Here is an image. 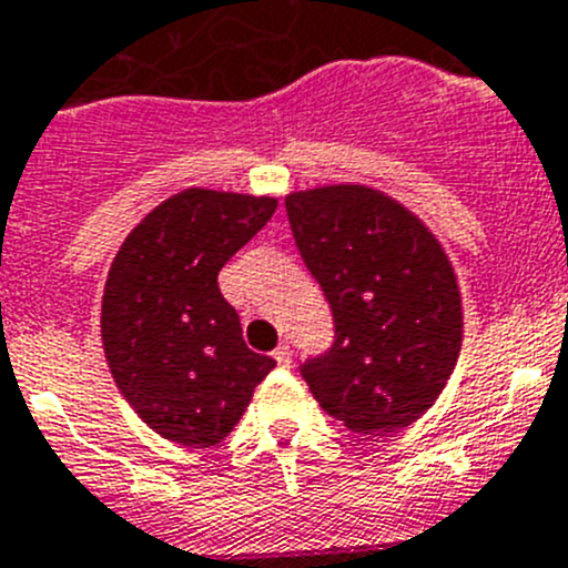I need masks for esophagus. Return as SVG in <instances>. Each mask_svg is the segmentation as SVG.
<instances>
[{"mask_svg": "<svg viewBox=\"0 0 568 568\" xmlns=\"http://www.w3.org/2000/svg\"><path fill=\"white\" fill-rule=\"evenodd\" d=\"M274 362H277L280 367H291V347H288V344H280V347L274 349Z\"/></svg>", "mask_w": 568, "mask_h": 568, "instance_id": "34e87169", "label": "esophagus"}]
</instances>
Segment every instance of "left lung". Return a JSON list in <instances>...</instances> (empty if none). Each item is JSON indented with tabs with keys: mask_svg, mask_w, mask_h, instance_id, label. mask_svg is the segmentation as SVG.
<instances>
[{
	"mask_svg": "<svg viewBox=\"0 0 568 568\" xmlns=\"http://www.w3.org/2000/svg\"><path fill=\"white\" fill-rule=\"evenodd\" d=\"M285 210L336 322L333 347L302 367L311 395L349 432L412 426L463 349V296L443 243L367 184L294 190Z\"/></svg>",
	"mask_w": 568,
	"mask_h": 568,
	"instance_id": "1",
	"label": "left lung"
}]
</instances>
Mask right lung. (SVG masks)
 Listing matches in <instances>:
<instances>
[{"label": "right lung", "mask_w": 568, "mask_h": 568, "mask_svg": "<svg viewBox=\"0 0 568 568\" xmlns=\"http://www.w3.org/2000/svg\"><path fill=\"white\" fill-rule=\"evenodd\" d=\"M274 210V195L187 187L153 206L111 260L100 308L105 362L159 437L219 445L277 364L246 347L219 288L226 260Z\"/></svg>", "instance_id": "obj_1"}]
</instances>
